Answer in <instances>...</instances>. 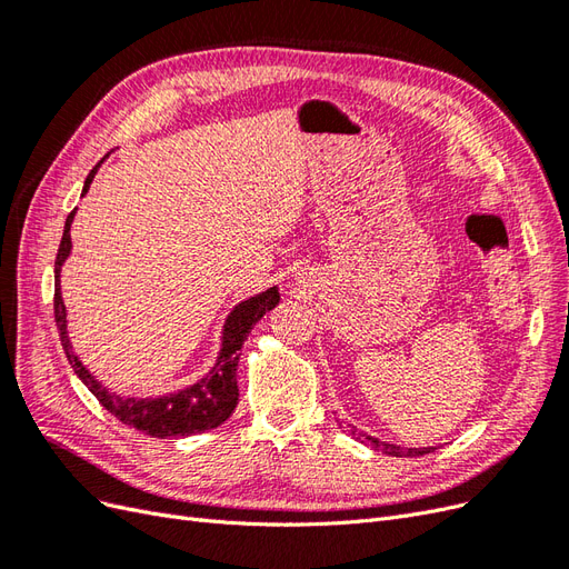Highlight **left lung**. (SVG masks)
<instances>
[{
    "mask_svg": "<svg viewBox=\"0 0 569 569\" xmlns=\"http://www.w3.org/2000/svg\"><path fill=\"white\" fill-rule=\"evenodd\" d=\"M347 429V432L351 435V437H356V439H360V441H366V443H370L375 451H382V453H387V456H396V458H416V456H425V453H432L435 449H401V446H396V443H387V441H380V439H375V437H370V435H360V432H356L353 427H343Z\"/></svg>",
    "mask_w": 569,
    "mask_h": 569,
    "instance_id": "obj_1",
    "label": "left lung"
}]
</instances>
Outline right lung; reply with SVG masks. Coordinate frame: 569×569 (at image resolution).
I'll return each mask as SVG.
<instances>
[{"mask_svg":"<svg viewBox=\"0 0 569 569\" xmlns=\"http://www.w3.org/2000/svg\"><path fill=\"white\" fill-rule=\"evenodd\" d=\"M104 163L101 159L92 170L90 176L84 178L82 194H88V189L94 180V173L99 166ZM76 211L68 213L66 218V228L63 237L59 244V253L54 261V320L59 327V339L61 347L66 351L68 363L76 370V375L82 380V385L88 387L97 401L104 406L111 416H116L123 425H130L140 432L157 437V439H168V437H189L197 432H206V429H213L218 425L226 422L232 410L237 408L239 399V389H237V363H239V349L247 341L249 332L253 330V325L261 320L268 311H272L274 306L280 303V291L278 287H270L261 295H256L239 306L232 308V313L228 316L226 325H222V347L218 353L216 366L211 372L201 377V380L192 387H187L176 393H166L159 396V399H130V396H120L116 391H109L107 387H101L90 370L84 368L78 356L73 353L71 339H68L66 330V306L61 299V266L66 263L68 253H71V222H73Z\"/></svg>","mask_w":569,"mask_h":569,"instance_id":"add662e5","label":"right lung"}]
</instances>
